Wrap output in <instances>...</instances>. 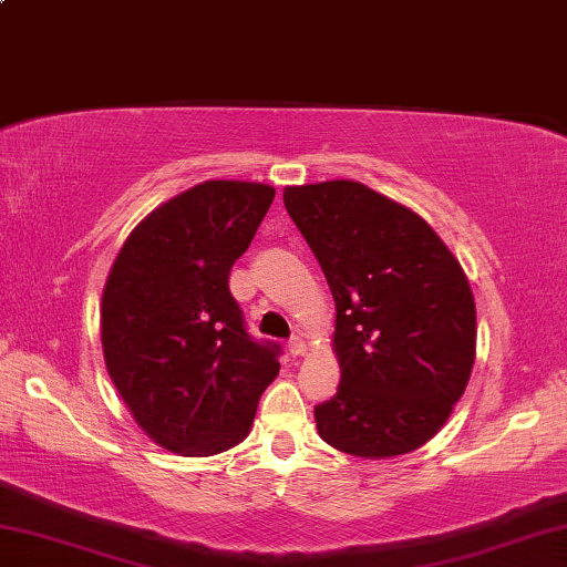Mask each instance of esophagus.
<instances>
[{
    "label": "esophagus",
    "mask_w": 567,
    "mask_h": 567,
    "mask_svg": "<svg viewBox=\"0 0 567 567\" xmlns=\"http://www.w3.org/2000/svg\"><path fill=\"white\" fill-rule=\"evenodd\" d=\"M287 350H290L292 358H300V354H305V352H307V344H305V340H302V338H292V340H290V344H287Z\"/></svg>",
    "instance_id": "esophagus-1"
}]
</instances>
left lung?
<instances>
[{
    "mask_svg": "<svg viewBox=\"0 0 567 567\" xmlns=\"http://www.w3.org/2000/svg\"><path fill=\"white\" fill-rule=\"evenodd\" d=\"M285 207L334 297L338 395L315 408L324 443L382 460L425 445L475 362V300L425 219L352 179L285 187Z\"/></svg>",
    "mask_w": 567,
    "mask_h": 567,
    "instance_id": "8db88e82",
    "label": "left lung"
}]
</instances>
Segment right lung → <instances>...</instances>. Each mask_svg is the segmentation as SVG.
<instances>
[{"instance_id":"1","label":"right lung","mask_w":567,"mask_h":567,"mask_svg":"<svg viewBox=\"0 0 567 567\" xmlns=\"http://www.w3.org/2000/svg\"><path fill=\"white\" fill-rule=\"evenodd\" d=\"M275 199L262 182L207 179L132 229L102 292L107 372L137 425L185 457L247 437L280 344L247 334L229 270Z\"/></svg>"}]
</instances>
